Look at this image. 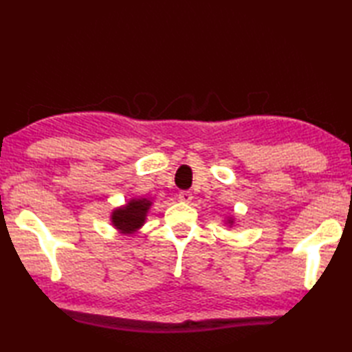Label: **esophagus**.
<instances>
[{
  "label": "esophagus",
  "mask_w": 352,
  "mask_h": 352,
  "mask_svg": "<svg viewBox=\"0 0 352 352\" xmlns=\"http://www.w3.org/2000/svg\"><path fill=\"white\" fill-rule=\"evenodd\" d=\"M192 193L189 190H182L180 193H178V199L182 201V203H190L192 201Z\"/></svg>",
  "instance_id": "esophagus-1"
}]
</instances>
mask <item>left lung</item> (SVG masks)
<instances>
[{"instance_id": "left-lung-1", "label": "left lung", "mask_w": 352, "mask_h": 352, "mask_svg": "<svg viewBox=\"0 0 352 352\" xmlns=\"http://www.w3.org/2000/svg\"><path fill=\"white\" fill-rule=\"evenodd\" d=\"M230 223H233V221H231V219H230Z\"/></svg>"}]
</instances>
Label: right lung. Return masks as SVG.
I'll return each instance as SVG.
<instances>
[{"label":"right lung","instance_id":"add662e5","mask_svg":"<svg viewBox=\"0 0 352 352\" xmlns=\"http://www.w3.org/2000/svg\"><path fill=\"white\" fill-rule=\"evenodd\" d=\"M151 207V201L146 198L140 199H130L129 204L116 208L111 213V223L116 227V230L121 231L122 234H131L144 226L145 216L148 208Z\"/></svg>","mask_w":352,"mask_h":352}]
</instances>
